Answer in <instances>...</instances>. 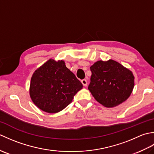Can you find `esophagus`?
Returning <instances> with one entry per match:
<instances>
[{
  "label": "esophagus",
  "instance_id": "1",
  "mask_svg": "<svg viewBox=\"0 0 154 154\" xmlns=\"http://www.w3.org/2000/svg\"><path fill=\"white\" fill-rule=\"evenodd\" d=\"M81 83H82L84 87H86V86L87 85V80H86V79H83V80H81Z\"/></svg>",
  "mask_w": 154,
  "mask_h": 154
}]
</instances>
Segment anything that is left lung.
Listing matches in <instances>:
<instances>
[{"mask_svg": "<svg viewBox=\"0 0 154 154\" xmlns=\"http://www.w3.org/2000/svg\"><path fill=\"white\" fill-rule=\"evenodd\" d=\"M90 69L88 89L97 102L112 108L128 99L134 86V76L130 69L112 60L98 61Z\"/></svg>", "mask_w": 154, "mask_h": 154, "instance_id": "8db88e82", "label": "left lung"}]
</instances>
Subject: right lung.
Here are the masks:
<instances>
[{"instance_id":"obj_1","label":"right lung","mask_w":154,"mask_h":154,"mask_svg":"<svg viewBox=\"0 0 154 154\" xmlns=\"http://www.w3.org/2000/svg\"><path fill=\"white\" fill-rule=\"evenodd\" d=\"M82 88L64 61L50 59L34 71L29 92L32 102L40 110L57 113L68 106Z\"/></svg>"}]
</instances>
